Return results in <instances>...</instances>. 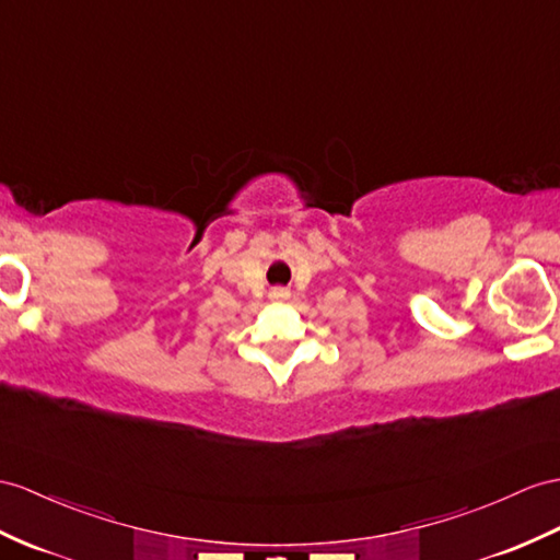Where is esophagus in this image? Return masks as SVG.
<instances>
[{"instance_id": "obj_1", "label": "esophagus", "mask_w": 560, "mask_h": 560, "mask_svg": "<svg viewBox=\"0 0 560 560\" xmlns=\"http://www.w3.org/2000/svg\"><path fill=\"white\" fill-rule=\"evenodd\" d=\"M276 296H288V292H284V290H276Z\"/></svg>"}]
</instances>
